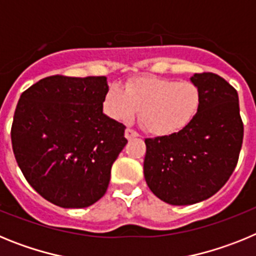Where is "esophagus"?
Returning <instances> with one entry per match:
<instances>
[{"label": "esophagus", "instance_id": "34e87169", "mask_svg": "<svg viewBox=\"0 0 256 256\" xmlns=\"http://www.w3.org/2000/svg\"><path fill=\"white\" fill-rule=\"evenodd\" d=\"M124 136H126V140H132V138H136V137H138L137 132L130 130V128H128V130H126V132H124Z\"/></svg>", "mask_w": 256, "mask_h": 256}]
</instances>
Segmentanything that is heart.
Listing matches in <instances>:
<instances>
[{
	"mask_svg": "<svg viewBox=\"0 0 256 256\" xmlns=\"http://www.w3.org/2000/svg\"><path fill=\"white\" fill-rule=\"evenodd\" d=\"M202 97L198 86L160 76H141L122 90L112 86L104 100V110L112 120L130 122L140 110L141 126L151 134H178L194 122Z\"/></svg>",
	"mask_w": 256,
	"mask_h": 256,
	"instance_id": "heart-1",
	"label": "heart"
}]
</instances>
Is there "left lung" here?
Returning <instances> with one entry per match:
<instances>
[{
	"label": "left lung",
	"mask_w": 256,
	"mask_h": 256,
	"mask_svg": "<svg viewBox=\"0 0 256 256\" xmlns=\"http://www.w3.org/2000/svg\"><path fill=\"white\" fill-rule=\"evenodd\" d=\"M190 80L202 97L198 116L178 134L144 140V180L170 205L196 204L216 194L234 173L242 146L236 90L212 73Z\"/></svg>",
	"instance_id": "left-lung-1"
}]
</instances>
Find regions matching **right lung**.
Listing matches in <instances>:
<instances>
[{
    "mask_svg": "<svg viewBox=\"0 0 256 256\" xmlns=\"http://www.w3.org/2000/svg\"><path fill=\"white\" fill-rule=\"evenodd\" d=\"M106 76H52L22 92L11 142L20 170L52 204L80 209L105 195L126 126L104 114Z\"/></svg>",
    "mask_w": 256,
    "mask_h": 256,
    "instance_id": "right-lung-1",
    "label": "right lung"
}]
</instances>
